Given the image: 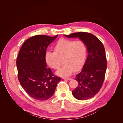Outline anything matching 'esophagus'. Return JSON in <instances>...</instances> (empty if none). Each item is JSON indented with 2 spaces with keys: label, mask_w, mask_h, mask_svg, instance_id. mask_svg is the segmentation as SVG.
Listing matches in <instances>:
<instances>
[{
  "label": "esophagus",
  "mask_w": 123,
  "mask_h": 123,
  "mask_svg": "<svg viewBox=\"0 0 123 123\" xmlns=\"http://www.w3.org/2000/svg\"><path fill=\"white\" fill-rule=\"evenodd\" d=\"M62 79L64 80H70L72 79L71 78H70V77H64Z\"/></svg>",
  "instance_id": "34e87169"
}]
</instances>
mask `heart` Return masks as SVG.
I'll list each match as a JSON object with an SVG mask.
<instances>
[{
	"label": "heart",
	"mask_w": 123,
	"mask_h": 123,
	"mask_svg": "<svg viewBox=\"0 0 123 123\" xmlns=\"http://www.w3.org/2000/svg\"><path fill=\"white\" fill-rule=\"evenodd\" d=\"M54 50L47 52L45 61L51 68L57 69L63 59L64 65L56 72L59 76H69L74 71L80 70L85 64L87 48L83 40L61 39L56 43Z\"/></svg>",
	"instance_id": "heart-1"
}]
</instances>
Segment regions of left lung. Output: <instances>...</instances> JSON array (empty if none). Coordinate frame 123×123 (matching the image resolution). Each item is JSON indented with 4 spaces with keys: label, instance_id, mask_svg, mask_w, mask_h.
<instances>
[{
    "label": "left lung",
    "instance_id": "1",
    "mask_svg": "<svg viewBox=\"0 0 123 123\" xmlns=\"http://www.w3.org/2000/svg\"><path fill=\"white\" fill-rule=\"evenodd\" d=\"M67 37H79L86 43L88 55L81 71L76 75L77 87L72 91L79 100L91 98L98 93L105 80L107 60L105 48L98 38L90 33L76 32Z\"/></svg>",
    "mask_w": 123,
    "mask_h": 123
}]
</instances>
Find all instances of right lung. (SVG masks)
Returning a JSON list of instances; mask_svg holds the SVG:
<instances>
[{"label":"right lung","mask_w":123,"mask_h":123,"mask_svg":"<svg viewBox=\"0 0 123 123\" xmlns=\"http://www.w3.org/2000/svg\"><path fill=\"white\" fill-rule=\"evenodd\" d=\"M57 35L33 36L24 43L18 55V79L25 92L37 100H45L51 98L61 80L46 67L45 61L47 48Z\"/></svg>","instance_id":"right-lung-1"}]
</instances>
